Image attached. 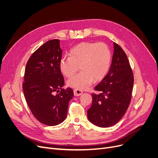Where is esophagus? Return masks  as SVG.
<instances>
[{
  "label": "esophagus",
  "instance_id": "34e87169",
  "mask_svg": "<svg viewBox=\"0 0 158 158\" xmlns=\"http://www.w3.org/2000/svg\"><path fill=\"white\" fill-rule=\"evenodd\" d=\"M73 92H74V96H80L81 94H82V91L80 89H74L73 90Z\"/></svg>",
  "mask_w": 158,
  "mask_h": 158
}]
</instances>
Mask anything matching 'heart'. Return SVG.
Listing matches in <instances>:
<instances>
[{
	"mask_svg": "<svg viewBox=\"0 0 158 158\" xmlns=\"http://www.w3.org/2000/svg\"><path fill=\"white\" fill-rule=\"evenodd\" d=\"M70 56L61 58L60 69L66 77H71L80 66L81 71L67 81L68 85L71 87L87 89L94 79L102 80L110 68L111 50L104 43H81L71 49Z\"/></svg>",
	"mask_w": 158,
	"mask_h": 158,
	"instance_id": "obj_1",
	"label": "heart"
}]
</instances>
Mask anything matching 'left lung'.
<instances>
[{"instance_id":"obj_1","label":"left lung","mask_w":158,"mask_h":158,"mask_svg":"<svg viewBox=\"0 0 158 158\" xmlns=\"http://www.w3.org/2000/svg\"><path fill=\"white\" fill-rule=\"evenodd\" d=\"M114 45L112 63L108 73L92 93V104L87 110L89 121L100 127H110L117 123L130 105L134 85V74L123 49Z\"/></svg>"}]
</instances>
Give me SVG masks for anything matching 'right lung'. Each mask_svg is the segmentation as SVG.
<instances>
[{
	"label": "right lung",
	"instance_id": "obj_1",
	"mask_svg": "<svg viewBox=\"0 0 158 158\" xmlns=\"http://www.w3.org/2000/svg\"><path fill=\"white\" fill-rule=\"evenodd\" d=\"M61 55L60 40H49L31 55L25 68L23 89L27 103L37 121L48 126L64 121L74 95L71 88H62Z\"/></svg>",
	"mask_w": 158,
	"mask_h": 158
}]
</instances>
